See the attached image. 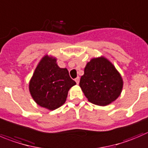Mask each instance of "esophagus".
<instances>
[{
    "label": "esophagus",
    "mask_w": 148,
    "mask_h": 148,
    "mask_svg": "<svg viewBox=\"0 0 148 148\" xmlns=\"http://www.w3.org/2000/svg\"><path fill=\"white\" fill-rule=\"evenodd\" d=\"M75 82H76V83H77V85H78V84H79V77H77V78L75 79Z\"/></svg>",
    "instance_id": "obj_1"
}]
</instances>
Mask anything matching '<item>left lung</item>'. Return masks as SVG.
<instances>
[{
	"mask_svg": "<svg viewBox=\"0 0 148 148\" xmlns=\"http://www.w3.org/2000/svg\"><path fill=\"white\" fill-rule=\"evenodd\" d=\"M79 86L90 102L103 107L119 97L123 80L114 65L101 56L93 58L87 63Z\"/></svg>",
	"mask_w": 148,
	"mask_h": 148,
	"instance_id": "1",
	"label": "left lung"
}]
</instances>
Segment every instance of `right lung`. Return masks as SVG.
Returning <instances> with one entry per match:
<instances>
[{"mask_svg":"<svg viewBox=\"0 0 148 148\" xmlns=\"http://www.w3.org/2000/svg\"><path fill=\"white\" fill-rule=\"evenodd\" d=\"M75 85L67 69L59 67L56 58L45 55L30 79L29 91L38 105L55 110L66 102L69 90Z\"/></svg>","mask_w":148,"mask_h":148,"instance_id":"1","label":"right lung"}]
</instances>
